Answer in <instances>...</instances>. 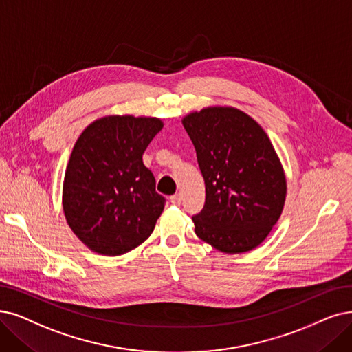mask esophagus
<instances>
[{
  "label": "esophagus",
  "mask_w": 352,
  "mask_h": 352,
  "mask_svg": "<svg viewBox=\"0 0 352 352\" xmlns=\"http://www.w3.org/2000/svg\"><path fill=\"white\" fill-rule=\"evenodd\" d=\"M170 202L173 205H180L182 204V193H175L173 196H170Z\"/></svg>",
  "instance_id": "34e87169"
}]
</instances>
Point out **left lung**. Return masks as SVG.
<instances>
[{"label": "left lung", "mask_w": 352, "mask_h": 352, "mask_svg": "<svg viewBox=\"0 0 352 352\" xmlns=\"http://www.w3.org/2000/svg\"><path fill=\"white\" fill-rule=\"evenodd\" d=\"M205 180L195 232L214 248L238 254L260 245L278 221L286 177L264 130L235 108H205L184 118Z\"/></svg>", "instance_id": "8db88e82"}]
</instances>
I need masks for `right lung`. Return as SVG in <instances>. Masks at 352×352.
<instances>
[{
  "instance_id": "obj_1",
  "label": "right lung",
  "mask_w": 352,
  "mask_h": 352,
  "mask_svg": "<svg viewBox=\"0 0 352 352\" xmlns=\"http://www.w3.org/2000/svg\"><path fill=\"white\" fill-rule=\"evenodd\" d=\"M162 129L159 118L111 116L79 135L65 173L63 210L92 251L121 256L153 232L166 199L143 153Z\"/></svg>"
}]
</instances>
